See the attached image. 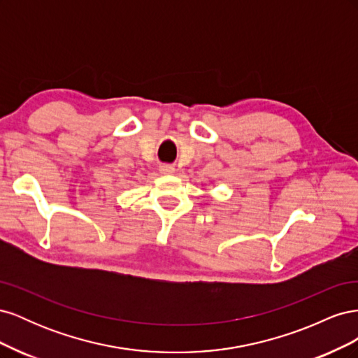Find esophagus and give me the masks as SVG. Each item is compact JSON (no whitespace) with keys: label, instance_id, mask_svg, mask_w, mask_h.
<instances>
[{"label":"esophagus","instance_id":"1","mask_svg":"<svg viewBox=\"0 0 358 358\" xmlns=\"http://www.w3.org/2000/svg\"><path fill=\"white\" fill-rule=\"evenodd\" d=\"M159 171L164 173V175H171V173H175V167L169 166V164H164V166L159 167Z\"/></svg>","mask_w":358,"mask_h":358}]
</instances>
